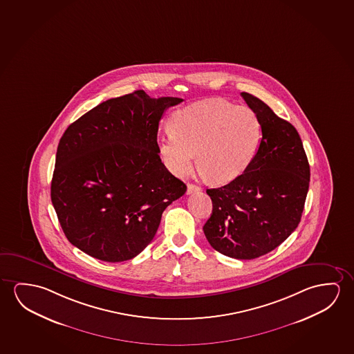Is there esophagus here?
Here are the masks:
<instances>
[{
	"mask_svg": "<svg viewBox=\"0 0 354 354\" xmlns=\"http://www.w3.org/2000/svg\"><path fill=\"white\" fill-rule=\"evenodd\" d=\"M200 191H201V187H200V186L194 185V184H189V185H187L186 194H187V195H191V194H196V192H200Z\"/></svg>",
	"mask_w": 354,
	"mask_h": 354,
	"instance_id": "obj_1",
	"label": "esophagus"
}]
</instances>
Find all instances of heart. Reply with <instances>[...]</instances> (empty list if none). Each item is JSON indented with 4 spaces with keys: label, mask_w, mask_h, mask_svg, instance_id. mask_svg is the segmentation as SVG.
Returning <instances> with one entry per match:
<instances>
[{
    "label": "heart",
    "mask_w": 354,
    "mask_h": 354,
    "mask_svg": "<svg viewBox=\"0 0 354 354\" xmlns=\"http://www.w3.org/2000/svg\"><path fill=\"white\" fill-rule=\"evenodd\" d=\"M170 127L158 141L167 168L175 176H185L197 152L202 173L216 184H228L245 173L262 138L261 121L254 110L219 99L178 110Z\"/></svg>",
    "instance_id": "heart-1"
}]
</instances>
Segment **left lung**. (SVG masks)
Wrapping results in <instances>:
<instances>
[{
  "label": "left lung",
  "instance_id": "8db88e82",
  "mask_svg": "<svg viewBox=\"0 0 354 354\" xmlns=\"http://www.w3.org/2000/svg\"><path fill=\"white\" fill-rule=\"evenodd\" d=\"M241 97L261 121L260 147L239 178L207 189L213 208L203 233L218 252L251 260L274 250L298 227L310 167L295 127L260 99Z\"/></svg>",
  "mask_w": 354,
  "mask_h": 354
}]
</instances>
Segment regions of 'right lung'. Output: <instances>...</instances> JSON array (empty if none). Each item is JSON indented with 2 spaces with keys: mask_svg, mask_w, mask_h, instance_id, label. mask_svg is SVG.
Segmentation results:
<instances>
[{
  "mask_svg": "<svg viewBox=\"0 0 354 354\" xmlns=\"http://www.w3.org/2000/svg\"><path fill=\"white\" fill-rule=\"evenodd\" d=\"M181 102L136 91L99 104L67 127L51 201L66 238L80 250L102 261L133 259L152 241L164 209L185 194L157 143L164 111Z\"/></svg>",
  "mask_w": 354,
  "mask_h": 354,
  "instance_id": "obj_1",
  "label": "right lung"
}]
</instances>
